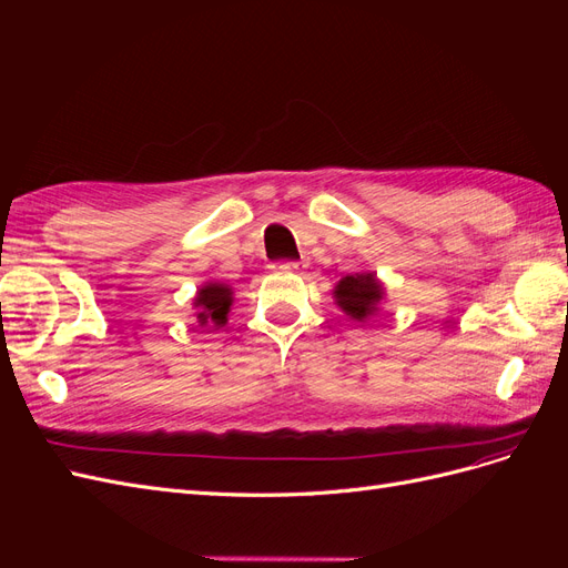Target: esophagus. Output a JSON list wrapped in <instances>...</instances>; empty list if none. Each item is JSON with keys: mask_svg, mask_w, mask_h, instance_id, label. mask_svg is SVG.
<instances>
[{"mask_svg": "<svg viewBox=\"0 0 568 568\" xmlns=\"http://www.w3.org/2000/svg\"><path fill=\"white\" fill-rule=\"evenodd\" d=\"M277 270H282V272H301V265L298 263H280Z\"/></svg>", "mask_w": 568, "mask_h": 568, "instance_id": "1", "label": "esophagus"}]
</instances>
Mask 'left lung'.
Segmentation results:
<instances>
[{"instance_id":"obj_1","label":"left lung","mask_w":568,"mask_h":568,"mask_svg":"<svg viewBox=\"0 0 568 568\" xmlns=\"http://www.w3.org/2000/svg\"><path fill=\"white\" fill-rule=\"evenodd\" d=\"M386 298L384 282L376 272H355L343 277L334 286V301L355 322H365L379 313L382 301Z\"/></svg>"}]
</instances>
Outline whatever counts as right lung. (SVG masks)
<instances>
[{
  "label": "right lung",
  "instance_id": "right-lung-1",
  "mask_svg": "<svg viewBox=\"0 0 568 568\" xmlns=\"http://www.w3.org/2000/svg\"><path fill=\"white\" fill-rule=\"evenodd\" d=\"M234 303V288L225 282H205L199 286L194 296V311L199 326H222Z\"/></svg>",
  "mask_w": 568,
  "mask_h": 568
}]
</instances>
